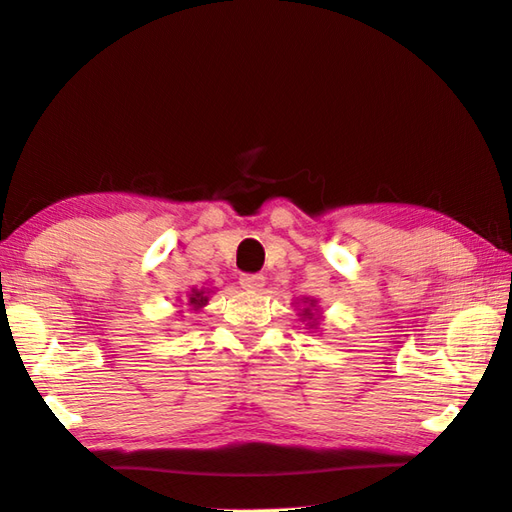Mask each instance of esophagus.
Returning a JSON list of instances; mask_svg holds the SVG:
<instances>
[{
	"label": "esophagus",
	"mask_w": 512,
	"mask_h": 512,
	"mask_svg": "<svg viewBox=\"0 0 512 512\" xmlns=\"http://www.w3.org/2000/svg\"><path fill=\"white\" fill-rule=\"evenodd\" d=\"M240 285L248 292H259L266 285V277L264 274H242Z\"/></svg>",
	"instance_id": "1"
}]
</instances>
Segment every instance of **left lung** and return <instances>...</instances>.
I'll use <instances>...</instances> for the list:
<instances>
[{
  "label": "left lung",
  "instance_id": "left-lung-1",
  "mask_svg": "<svg viewBox=\"0 0 512 512\" xmlns=\"http://www.w3.org/2000/svg\"><path fill=\"white\" fill-rule=\"evenodd\" d=\"M294 307H300V309H298V313H296V316L300 318V322H305L307 329H311V331H318L320 320H322V313H320L318 300H316V298H311V296H303V298L298 300V303H296Z\"/></svg>",
  "mask_w": 512,
  "mask_h": 512
}]
</instances>
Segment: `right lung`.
<instances>
[{
  "instance_id": "add662e5",
  "label": "right lung",
  "mask_w": 512,
  "mask_h": 512,
  "mask_svg": "<svg viewBox=\"0 0 512 512\" xmlns=\"http://www.w3.org/2000/svg\"><path fill=\"white\" fill-rule=\"evenodd\" d=\"M209 294H212V290H196V287H192V290L188 292V307L192 311H201L207 305ZM177 307H181V305H177ZM177 313H181V311H177Z\"/></svg>"
}]
</instances>
